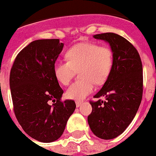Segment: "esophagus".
<instances>
[{
  "mask_svg": "<svg viewBox=\"0 0 156 156\" xmlns=\"http://www.w3.org/2000/svg\"><path fill=\"white\" fill-rule=\"evenodd\" d=\"M83 101H81V100H78V101H76V106L78 107H80L81 106V104H83Z\"/></svg>",
  "mask_w": 156,
  "mask_h": 156,
  "instance_id": "34e87169",
  "label": "esophagus"
}]
</instances>
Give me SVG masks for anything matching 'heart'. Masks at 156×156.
Masks as SVG:
<instances>
[{
  "label": "heart",
  "mask_w": 156,
  "mask_h": 156,
  "mask_svg": "<svg viewBox=\"0 0 156 156\" xmlns=\"http://www.w3.org/2000/svg\"><path fill=\"white\" fill-rule=\"evenodd\" d=\"M68 61H56L54 74L64 86L70 83L79 70L82 79L74 82L66 91L71 100H83L95 89V83L100 85L107 80L113 65L112 51L108 46L95 43H82L74 45L66 52Z\"/></svg>",
  "instance_id": "1"
}]
</instances>
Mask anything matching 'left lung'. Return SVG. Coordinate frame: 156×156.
<instances>
[{"instance_id":"left-lung-1","label":"left lung","mask_w":156,"mask_h":156,"mask_svg":"<svg viewBox=\"0 0 156 156\" xmlns=\"http://www.w3.org/2000/svg\"><path fill=\"white\" fill-rule=\"evenodd\" d=\"M111 47L113 65L110 74L90 101L92 112L87 121L93 133L102 139H112L123 133L134 118L143 98V65L135 48L115 33L93 35Z\"/></svg>"}]
</instances>
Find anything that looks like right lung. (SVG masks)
Segmentation results:
<instances>
[{
  "mask_svg": "<svg viewBox=\"0 0 156 156\" xmlns=\"http://www.w3.org/2000/svg\"><path fill=\"white\" fill-rule=\"evenodd\" d=\"M63 47L58 39L35 40L18 54L10 70L16 118L28 135L42 143L62 135L76 108L73 100L61 101L64 91L54 74V64Z\"/></svg>",
  "mask_w": 156,
  "mask_h": 156,
  "instance_id": "right-lung-1",
  "label": "right lung"
}]
</instances>
